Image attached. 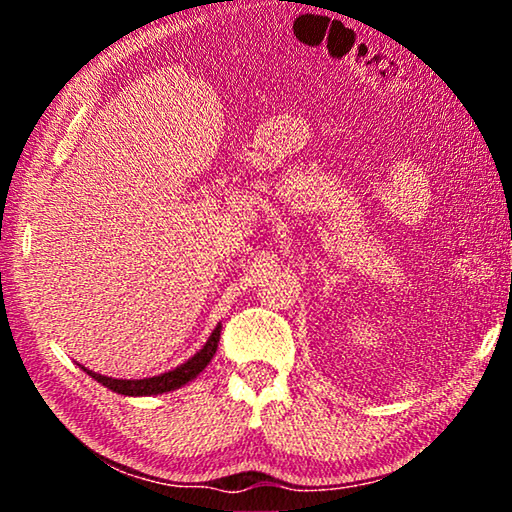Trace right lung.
Returning a JSON list of instances; mask_svg holds the SVG:
<instances>
[{"label":"right lung","mask_w":512,"mask_h":512,"mask_svg":"<svg viewBox=\"0 0 512 512\" xmlns=\"http://www.w3.org/2000/svg\"><path fill=\"white\" fill-rule=\"evenodd\" d=\"M219 339H221V323L214 327V332L210 334V339L203 345L201 350H198L192 359H187L185 363H180L178 368H173L169 372H162V375H155V377H144V379H115V377H106V375H99V372H94L85 366L83 372H88V375L99 381L101 386L110 388L112 393H119V395H128V397H144V395H162V393H169V391H176V388L189 384V381L196 379L201 372L207 368V363L212 361V357L216 354V348H219Z\"/></svg>","instance_id":"1"}]
</instances>
